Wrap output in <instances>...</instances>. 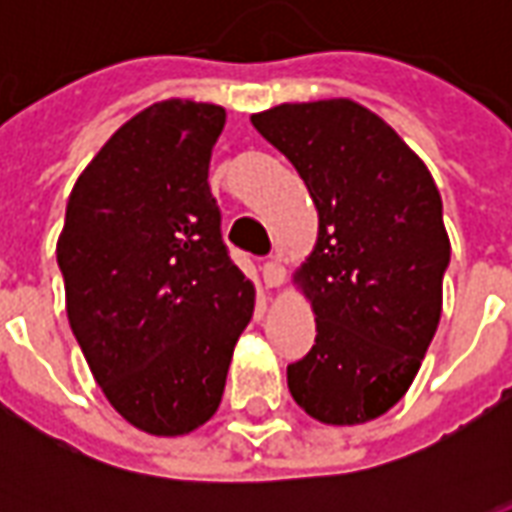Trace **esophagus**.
<instances>
[{
	"label": "esophagus",
	"mask_w": 512,
	"mask_h": 512,
	"mask_svg": "<svg viewBox=\"0 0 512 512\" xmlns=\"http://www.w3.org/2000/svg\"><path fill=\"white\" fill-rule=\"evenodd\" d=\"M263 279H266L268 288H279L285 282V266L279 263V257H271L263 266Z\"/></svg>",
	"instance_id": "1"
}]
</instances>
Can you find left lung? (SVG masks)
<instances>
[{
  "label": "left lung",
  "instance_id": "1",
  "mask_svg": "<svg viewBox=\"0 0 512 512\" xmlns=\"http://www.w3.org/2000/svg\"><path fill=\"white\" fill-rule=\"evenodd\" d=\"M252 126L296 167L318 241L296 268L315 345L288 389L323 425H362L406 395L441 318V194L395 128L351 98L279 104Z\"/></svg>",
  "mask_w": 512,
  "mask_h": 512
}]
</instances>
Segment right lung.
<instances>
[{"label": "right lung", "instance_id": "1", "mask_svg": "<svg viewBox=\"0 0 512 512\" xmlns=\"http://www.w3.org/2000/svg\"><path fill=\"white\" fill-rule=\"evenodd\" d=\"M224 120L183 98L142 109L84 167L57 241L76 343L112 408L150 436L216 414L255 312L208 186Z\"/></svg>", "mask_w": 512, "mask_h": 512}]
</instances>
